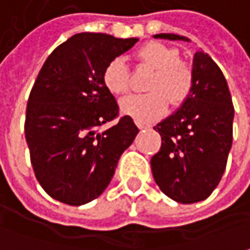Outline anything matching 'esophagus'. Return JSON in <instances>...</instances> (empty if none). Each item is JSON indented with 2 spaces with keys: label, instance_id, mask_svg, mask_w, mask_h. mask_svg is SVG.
Segmentation results:
<instances>
[{
  "label": "esophagus",
  "instance_id": "obj_1",
  "mask_svg": "<svg viewBox=\"0 0 250 250\" xmlns=\"http://www.w3.org/2000/svg\"><path fill=\"white\" fill-rule=\"evenodd\" d=\"M137 127H139L140 130H143V128H150L151 125H141V123H137Z\"/></svg>",
  "mask_w": 250,
  "mask_h": 250
}]
</instances>
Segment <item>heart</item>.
<instances>
[{"label":"heart","mask_w":250,"mask_h":250,"mask_svg":"<svg viewBox=\"0 0 250 250\" xmlns=\"http://www.w3.org/2000/svg\"><path fill=\"white\" fill-rule=\"evenodd\" d=\"M140 63L154 69L147 83L148 93L131 95L122 100V111L137 123H150L163 116L171 102L180 106L189 97L194 87L192 69L180 61V52L161 42H148L136 52ZM106 89L116 96L125 95L130 89L128 69L125 61L116 58L103 70Z\"/></svg>","instance_id":"b5f03b06"}]
</instances>
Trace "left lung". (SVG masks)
<instances>
[{"label": "left lung", "mask_w": 250, "mask_h": 250, "mask_svg": "<svg viewBox=\"0 0 250 250\" xmlns=\"http://www.w3.org/2000/svg\"><path fill=\"white\" fill-rule=\"evenodd\" d=\"M154 38L189 39L175 34ZM194 87L183 106L155 125L161 148L151 158V171L160 189L181 204L207 199L227 168L232 147L233 104L227 79L212 58L198 51L192 62Z\"/></svg>", "instance_id": "left-lung-1"}]
</instances>
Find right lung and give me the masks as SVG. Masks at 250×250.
Instances as JSON below:
<instances>
[{
	"instance_id": "1",
	"label": "right lung",
	"mask_w": 250,
	"mask_h": 250,
	"mask_svg": "<svg viewBox=\"0 0 250 250\" xmlns=\"http://www.w3.org/2000/svg\"><path fill=\"white\" fill-rule=\"evenodd\" d=\"M137 41L76 34L41 69L26 104L25 139L35 177L53 199L79 207L97 198L136 139L139 128L130 116L107 130L102 125L119 117L103 70Z\"/></svg>"
}]
</instances>
